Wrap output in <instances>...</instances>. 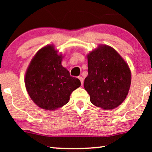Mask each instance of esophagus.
Listing matches in <instances>:
<instances>
[{
	"label": "esophagus",
	"instance_id": "esophagus-1",
	"mask_svg": "<svg viewBox=\"0 0 152 152\" xmlns=\"http://www.w3.org/2000/svg\"><path fill=\"white\" fill-rule=\"evenodd\" d=\"M79 79H80V80L81 81V84H82V85L83 82H84V79H83V77H80Z\"/></svg>",
	"mask_w": 152,
	"mask_h": 152
}]
</instances>
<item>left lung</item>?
<instances>
[{
	"label": "left lung",
	"instance_id": "obj_1",
	"mask_svg": "<svg viewBox=\"0 0 152 152\" xmlns=\"http://www.w3.org/2000/svg\"><path fill=\"white\" fill-rule=\"evenodd\" d=\"M88 76L84 87L91 102L104 110L117 108L129 91L132 73L128 64L113 48L99 44L86 55Z\"/></svg>",
	"mask_w": 152,
	"mask_h": 152
}]
</instances>
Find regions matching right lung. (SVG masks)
Masks as SVG:
<instances>
[{
    "mask_svg": "<svg viewBox=\"0 0 152 152\" xmlns=\"http://www.w3.org/2000/svg\"><path fill=\"white\" fill-rule=\"evenodd\" d=\"M64 57L55 45H46L37 51L27 68L24 79L26 91L42 109L55 111L62 107L81 86L80 80L70 76L61 65Z\"/></svg>",
    "mask_w": 152,
    "mask_h": 152,
    "instance_id": "add662e5",
    "label": "right lung"
}]
</instances>
